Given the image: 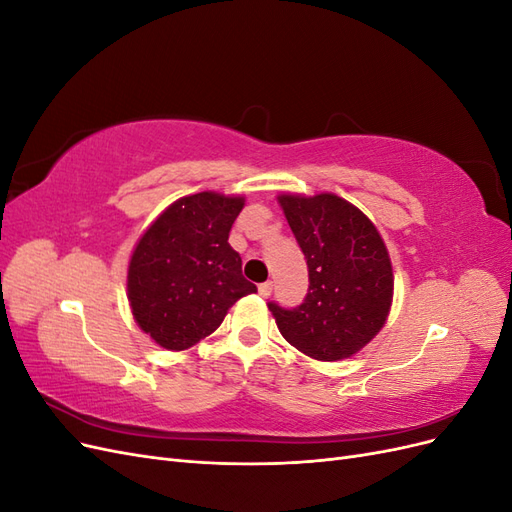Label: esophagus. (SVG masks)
<instances>
[{
  "instance_id": "34e87169",
  "label": "esophagus",
  "mask_w": 512,
  "mask_h": 512,
  "mask_svg": "<svg viewBox=\"0 0 512 512\" xmlns=\"http://www.w3.org/2000/svg\"><path fill=\"white\" fill-rule=\"evenodd\" d=\"M271 290H273V284H271V282H265V284H260V286H258V294H260L262 299L271 297Z\"/></svg>"
}]
</instances>
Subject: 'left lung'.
<instances>
[{
	"mask_svg": "<svg viewBox=\"0 0 512 512\" xmlns=\"http://www.w3.org/2000/svg\"><path fill=\"white\" fill-rule=\"evenodd\" d=\"M307 260L301 305L269 303L286 342L316 361H342L384 327L393 301V267L367 215L335 194L277 196Z\"/></svg>",
	"mask_w": 512,
	"mask_h": 512,
	"instance_id": "8db88e82",
	"label": "left lung"
}]
</instances>
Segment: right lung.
Wrapping results in <instances>:
<instances>
[{
	"label": "right lung",
	"mask_w": 512,
	"mask_h": 512,
	"mask_svg": "<svg viewBox=\"0 0 512 512\" xmlns=\"http://www.w3.org/2000/svg\"><path fill=\"white\" fill-rule=\"evenodd\" d=\"M243 205V196H183L138 239L128 267V301L138 327L162 348L198 344L220 327L232 305L256 292L228 243Z\"/></svg>",
	"instance_id": "add662e5"
}]
</instances>
